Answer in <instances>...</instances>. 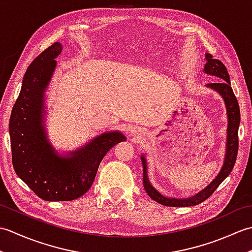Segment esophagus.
Here are the masks:
<instances>
[{"label":"esophagus","instance_id":"34e87169","mask_svg":"<svg viewBox=\"0 0 252 252\" xmlns=\"http://www.w3.org/2000/svg\"><path fill=\"white\" fill-rule=\"evenodd\" d=\"M131 132L133 133V134H137V133H138V132H140V129H137V127H136V126H133V127H132V129H131Z\"/></svg>","mask_w":252,"mask_h":252}]
</instances>
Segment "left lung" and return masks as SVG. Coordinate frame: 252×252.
Instances as JSON below:
<instances>
[{
	"label": "left lung",
	"mask_w": 252,
	"mask_h": 252,
	"mask_svg": "<svg viewBox=\"0 0 252 252\" xmlns=\"http://www.w3.org/2000/svg\"><path fill=\"white\" fill-rule=\"evenodd\" d=\"M206 65L203 68V72L210 74L218 78L220 81L216 83L207 84V88L216 91L221 95L224 100L227 114V130H226V145H225V156H224V162L220 172L217 178L213 180L210 184L205 187L202 190L197 192L196 195L189 198H174L163 196L158 189H155L152 185L148 178L147 170V160L145 155H142V163H143V185L145 189L147 195L153 200L157 201L160 205L167 207H191L201 203L210 197L218 186L225 180L228 174L232 172L235 161H236L237 152H238V127L240 122V111L239 105L236 96H235L233 89L231 87V80L227 72L226 67L223 63L219 60H213V57L209 53H206Z\"/></svg>",
	"instance_id": "obj_1"
}]
</instances>
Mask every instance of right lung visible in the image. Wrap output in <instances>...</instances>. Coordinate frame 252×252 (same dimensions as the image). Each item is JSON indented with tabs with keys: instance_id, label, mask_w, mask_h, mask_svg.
Instances as JSON below:
<instances>
[{
	"instance_id": "obj_1",
	"label": "right lung",
	"mask_w": 252,
	"mask_h": 252,
	"mask_svg": "<svg viewBox=\"0 0 252 252\" xmlns=\"http://www.w3.org/2000/svg\"><path fill=\"white\" fill-rule=\"evenodd\" d=\"M62 50V43L55 42L30 63L9 119L15 172L46 201H69L84 195L105 155L126 141L122 132L110 131L73 152L60 154L53 147L45 130V91Z\"/></svg>"
}]
</instances>
